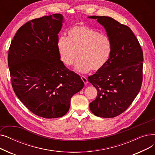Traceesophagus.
Masks as SVG:
<instances>
[{
	"label": "esophagus",
	"mask_w": 155,
	"mask_h": 155,
	"mask_svg": "<svg viewBox=\"0 0 155 155\" xmlns=\"http://www.w3.org/2000/svg\"><path fill=\"white\" fill-rule=\"evenodd\" d=\"M81 78H82V80L83 82H84L85 85H87V84H88V80H87V78L85 77H84V76H82V77H81Z\"/></svg>",
	"instance_id": "esophagus-1"
}]
</instances>
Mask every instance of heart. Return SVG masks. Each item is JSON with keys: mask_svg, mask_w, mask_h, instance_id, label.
Returning a JSON list of instances; mask_svg holds the SVG:
<instances>
[{"mask_svg": "<svg viewBox=\"0 0 155 155\" xmlns=\"http://www.w3.org/2000/svg\"><path fill=\"white\" fill-rule=\"evenodd\" d=\"M56 46L61 61L67 66L72 65L78 56L75 69L80 73L101 70L112 51V43L107 36L85 26L70 28L67 38L60 37Z\"/></svg>", "mask_w": 155, "mask_h": 155, "instance_id": "b5f03b06", "label": "heart"}]
</instances>
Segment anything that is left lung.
Segmentation results:
<instances>
[{
	"mask_svg": "<svg viewBox=\"0 0 155 155\" xmlns=\"http://www.w3.org/2000/svg\"><path fill=\"white\" fill-rule=\"evenodd\" d=\"M106 30L112 43L107 63L88 81L97 95L89 107L94 115L114 117L124 112L139 93L143 81V53L140 44L128 26L107 16L92 15Z\"/></svg>",
	"mask_w": 155,
	"mask_h": 155,
	"instance_id": "left-lung-1",
	"label": "left lung"
}]
</instances>
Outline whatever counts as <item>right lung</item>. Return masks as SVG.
Instances as JSON below:
<instances>
[{"mask_svg": "<svg viewBox=\"0 0 155 155\" xmlns=\"http://www.w3.org/2000/svg\"><path fill=\"white\" fill-rule=\"evenodd\" d=\"M63 22L60 14L27 22L15 33L8 53L15 95L31 112L47 119L66 114L71 97L84 85L60 60L56 44Z\"/></svg>", "mask_w": 155, "mask_h": 155, "instance_id": "1", "label": "right lung"}]
</instances>
